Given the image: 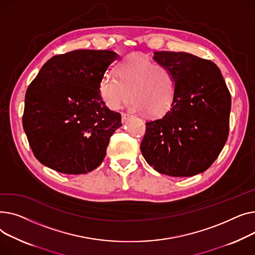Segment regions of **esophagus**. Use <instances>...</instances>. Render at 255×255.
I'll return each mask as SVG.
<instances>
[{
  "mask_svg": "<svg viewBox=\"0 0 255 255\" xmlns=\"http://www.w3.org/2000/svg\"><path fill=\"white\" fill-rule=\"evenodd\" d=\"M130 115L129 114H128V113H122V121H123V123H126L127 121H128V118L129 117Z\"/></svg>",
  "mask_w": 255,
  "mask_h": 255,
  "instance_id": "obj_1",
  "label": "esophagus"
}]
</instances>
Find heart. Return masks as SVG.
I'll return each mask as SVG.
<instances>
[{"label": "heart", "instance_id": "b5f03b06", "mask_svg": "<svg viewBox=\"0 0 255 255\" xmlns=\"http://www.w3.org/2000/svg\"><path fill=\"white\" fill-rule=\"evenodd\" d=\"M99 89L103 102L111 110L121 108L130 95L133 111L161 116L175 100L177 79L168 67L146 56L130 54L119 64L117 76L105 75Z\"/></svg>", "mask_w": 255, "mask_h": 255}]
</instances>
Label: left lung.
<instances>
[{"instance_id":"obj_1","label":"left lung","mask_w":255,"mask_h":255,"mask_svg":"<svg viewBox=\"0 0 255 255\" xmlns=\"http://www.w3.org/2000/svg\"><path fill=\"white\" fill-rule=\"evenodd\" d=\"M177 79L169 111L146 123L140 149L155 171L173 177L203 173L218 157L230 130L231 94L219 68L186 52L155 51Z\"/></svg>"}]
</instances>
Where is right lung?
<instances>
[{
  "label": "right lung",
  "mask_w": 255,
  "mask_h": 255,
  "mask_svg": "<svg viewBox=\"0 0 255 255\" xmlns=\"http://www.w3.org/2000/svg\"><path fill=\"white\" fill-rule=\"evenodd\" d=\"M116 58L111 50L57 54L28 85L22 126L44 166L71 175L100 166L111 136L122 126V115L107 108L99 89Z\"/></svg>",
  "instance_id": "right-lung-1"
}]
</instances>
